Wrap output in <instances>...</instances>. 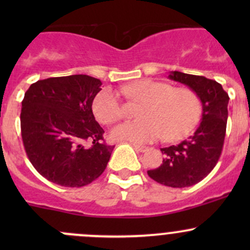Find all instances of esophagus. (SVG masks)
Here are the masks:
<instances>
[{
	"label": "esophagus",
	"mask_w": 250,
	"mask_h": 250,
	"mask_svg": "<svg viewBox=\"0 0 250 250\" xmlns=\"http://www.w3.org/2000/svg\"><path fill=\"white\" fill-rule=\"evenodd\" d=\"M133 147L135 148L137 151H139V152H145V151L148 150L147 146H144V145H138V144H133Z\"/></svg>",
	"instance_id": "1"
}]
</instances>
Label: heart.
<instances>
[{"instance_id":"heart-1","label":"heart","mask_w":250,"mask_h":250,"mask_svg":"<svg viewBox=\"0 0 250 250\" xmlns=\"http://www.w3.org/2000/svg\"><path fill=\"white\" fill-rule=\"evenodd\" d=\"M122 94L129 100L143 102L141 120L113 127L110 138L115 141L145 144L163 137L168 141L180 140L195 129L202 113L200 98L192 89L173 88L160 81L129 83L122 88ZM93 112L99 122L110 125L120 120L122 106L112 90L104 89L93 100Z\"/></svg>"}]
</instances>
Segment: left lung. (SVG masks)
<instances>
[{
  "instance_id": "left-lung-1",
  "label": "left lung",
  "mask_w": 250,
  "mask_h": 250,
  "mask_svg": "<svg viewBox=\"0 0 250 250\" xmlns=\"http://www.w3.org/2000/svg\"><path fill=\"white\" fill-rule=\"evenodd\" d=\"M169 80L192 89L202 103V118L196 132L178 145L161 148L162 165L147 170L148 176L170 188H188L200 183L213 170L223 150L228 123L229 94L216 81L172 71Z\"/></svg>"
}]
</instances>
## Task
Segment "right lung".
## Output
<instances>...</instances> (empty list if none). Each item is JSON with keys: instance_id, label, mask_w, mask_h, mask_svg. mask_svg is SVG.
Listing matches in <instances>:
<instances>
[{"instance_id": "right-lung-1", "label": "right lung", "mask_w": 250, "mask_h": 250, "mask_svg": "<svg viewBox=\"0 0 250 250\" xmlns=\"http://www.w3.org/2000/svg\"><path fill=\"white\" fill-rule=\"evenodd\" d=\"M102 84L88 75H71L37 81L25 93L22 143L30 162L47 180L82 188L106 168L115 146L104 143V129L92 111Z\"/></svg>"}]
</instances>
